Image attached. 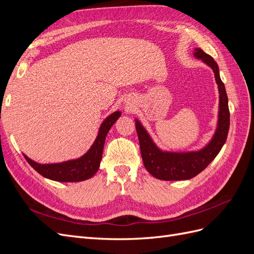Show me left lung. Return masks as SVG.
Here are the masks:
<instances>
[{"instance_id":"left-lung-1","label":"left lung","mask_w":254,"mask_h":254,"mask_svg":"<svg viewBox=\"0 0 254 254\" xmlns=\"http://www.w3.org/2000/svg\"><path fill=\"white\" fill-rule=\"evenodd\" d=\"M194 56L202 59L203 63L212 67L215 80L219 90V113L217 129L211 142L204 148L190 152H167L160 150L151 137L135 120V129L139 136L141 155L146 170L155 178L160 180H188L194 178L209 165L226 143L230 127V111L228 96L224 82L219 76L218 65L210 55L201 49H195Z\"/></svg>"}]
</instances>
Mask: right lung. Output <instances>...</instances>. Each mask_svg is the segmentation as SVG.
<instances>
[{
  "label": "right lung",
  "mask_w": 254,
  "mask_h": 254,
  "mask_svg": "<svg viewBox=\"0 0 254 254\" xmlns=\"http://www.w3.org/2000/svg\"><path fill=\"white\" fill-rule=\"evenodd\" d=\"M121 117L120 111H115L107 118L99 128L98 135L89 151L79 159L55 164H39L24 155L29 165L43 177L59 182H78L91 178L99 168L103 157V149L107 133Z\"/></svg>",
  "instance_id": "obj_1"
}]
</instances>
